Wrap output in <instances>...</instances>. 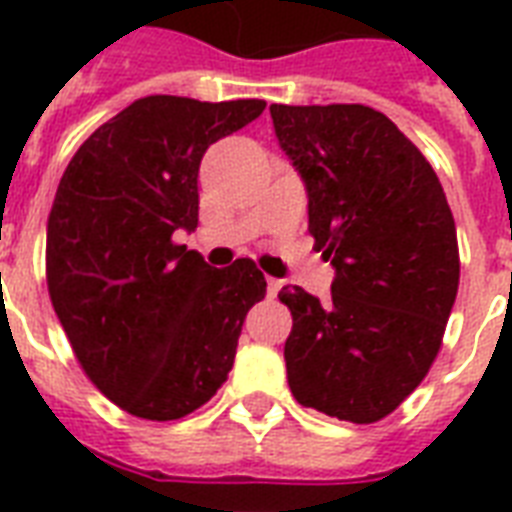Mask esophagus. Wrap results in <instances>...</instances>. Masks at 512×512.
I'll use <instances>...</instances> for the list:
<instances>
[{
  "label": "esophagus",
  "mask_w": 512,
  "mask_h": 512,
  "mask_svg": "<svg viewBox=\"0 0 512 512\" xmlns=\"http://www.w3.org/2000/svg\"><path fill=\"white\" fill-rule=\"evenodd\" d=\"M281 289V281L279 279H268V297H276V292Z\"/></svg>",
  "instance_id": "1"
}]
</instances>
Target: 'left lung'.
<instances>
[{"mask_svg":"<svg viewBox=\"0 0 512 512\" xmlns=\"http://www.w3.org/2000/svg\"><path fill=\"white\" fill-rule=\"evenodd\" d=\"M281 151L308 193V231L335 268L332 300L284 287L287 380L337 420L390 414L428 374L460 284L452 209L428 159L358 103L271 106Z\"/></svg>","mask_w":512,"mask_h":512,"instance_id":"obj_1","label":"left lung"}]
</instances>
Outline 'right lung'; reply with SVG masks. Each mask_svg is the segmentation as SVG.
Listing matches in <instances>:
<instances>
[{
	"mask_svg": "<svg viewBox=\"0 0 512 512\" xmlns=\"http://www.w3.org/2000/svg\"><path fill=\"white\" fill-rule=\"evenodd\" d=\"M265 100L148 95L100 124L60 177L47 287L79 364L143 420H180L228 380L241 324L265 297L247 257L212 268L175 244L199 225V164Z\"/></svg>",
	"mask_w": 512,
	"mask_h": 512,
	"instance_id": "right-lung-1",
	"label": "right lung"
}]
</instances>
